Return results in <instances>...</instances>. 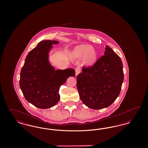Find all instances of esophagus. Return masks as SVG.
Masks as SVG:
<instances>
[{
	"label": "esophagus",
	"mask_w": 148,
	"mask_h": 148,
	"mask_svg": "<svg viewBox=\"0 0 148 148\" xmlns=\"http://www.w3.org/2000/svg\"><path fill=\"white\" fill-rule=\"evenodd\" d=\"M75 75L77 76V75L80 73V68L77 66V67L75 68Z\"/></svg>",
	"instance_id": "obj_1"
}]
</instances>
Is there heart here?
<instances>
[{
    "label": "heart",
    "instance_id": "1",
    "mask_svg": "<svg viewBox=\"0 0 148 148\" xmlns=\"http://www.w3.org/2000/svg\"><path fill=\"white\" fill-rule=\"evenodd\" d=\"M71 56L75 59L82 58L83 64L88 67H92L95 65L98 58L96 49L86 44H80L75 47L71 51Z\"/></svg>",
    "mask_w": 148,
    "mask_h": 148
}]
</instances>
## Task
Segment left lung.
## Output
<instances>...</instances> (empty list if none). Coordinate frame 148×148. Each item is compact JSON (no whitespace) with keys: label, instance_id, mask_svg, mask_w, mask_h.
<instances>
[{"label":"left lung","instance_id":"obj_1","mask_svg":"<svg viewBox=\"0 0 148 148\" xmlns=\"http://www.w3.org/2000/svg\"><path fill=\"white\" fill-rule=\"evenodd\" d=\"M82 71L77 76V86L83 103L95 110L112 105L119 95L124 80L119 56L106 45L104 56L95 65L83 67Z\"/></svg>","mask_w":148,"mask_h":148}]
</instances>
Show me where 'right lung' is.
Masks as SVG:
<instances>
[{
	"label": "right lung",
	"instance_id": "right-lung-1",
	"mask_svg": "<svg viewBox=\"0 0 148 148\" xmlns=\"http://www.w3.org/2000/svg\"><path fill=\"white\" fill-rule=\"evenodd\" d=\"M56 40H43L32 50L21 69L19 85L25 99L40 109L53 107L60 100L59 88L68 78L75 77L73 69L55 70L49 61V53Z\"/></svg>",
	"mask_w": 148,
	"mask_h": 148
}]
</instances>
